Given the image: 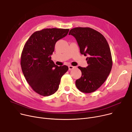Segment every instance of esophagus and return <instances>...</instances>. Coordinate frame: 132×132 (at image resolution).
<instances>
[{"label": "esophagus", "instance_id": "esophagus-1", "mask_svg": "<svg viewBox=\"0 0 132 132\" xmlns=\"http://www.w3.org/2000/svg\"><path fill=\"white\" fill-rule=\"evenodd\" d=\"M74 67H75L74 66H72V65H70V66H68V68H69V70H73V69Z\"/></svg>", "mask_w": 132, "mask_h": 132}]
</instances>
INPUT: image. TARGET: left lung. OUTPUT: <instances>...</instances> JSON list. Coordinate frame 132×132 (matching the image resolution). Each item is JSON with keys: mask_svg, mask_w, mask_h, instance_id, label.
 <instances>
[{"mask_svg": "<svg viewBox=\"0 0 132 132\" xmlns=\"http://www.w3.org/2000/svg\"><path fill=\"white\" fill-rule=\"evenodd\" d=\"M68 35L75 38L80 53L87 56L88 66L78 67L82 75L76 80L75 85L82 93H93L104 84L111 71L112 60L109 44L102 34L90 28H74Z\"/></svg>", "mask_w": 132, "mask_h": 132, "instance_id": "obj_1", "label": "left lung"}]
</instances>
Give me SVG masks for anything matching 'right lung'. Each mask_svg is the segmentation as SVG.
<instances>
[{
  "mask_svg": "<svg viewBox=\"0 0 132 132\" xmlns=\"http://www.w3.org/2000/svg\"><path fill=\"white\" fill-rule=\"evenodd\" d=\"M69 29L46 28L34 32L26 43L21 66L30 86L37 94L48 96L57 91L68 66H58L51 55L57 42L65 37Z\"/></svg>",
  "mask_w": 132,
  "mask_h": 132,
  "instance_id": "obj_1",
  "label": "right lung"
}]
</instances>
